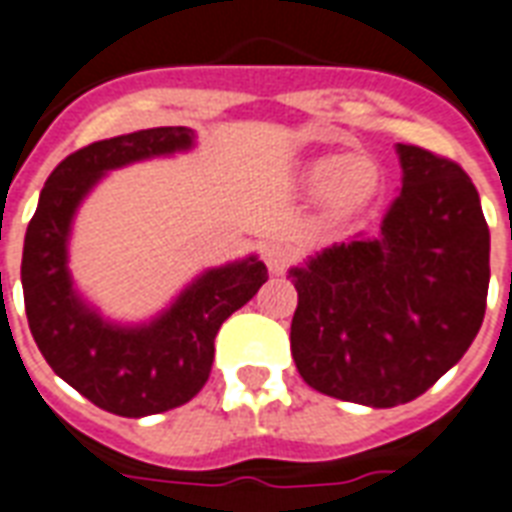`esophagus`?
Segmentation results:
<instances>
[{"label": "esophagus", "instance_id": "34e87169", "mask_svg": "<svg viewBox=\"0 0 512 512\" xmlns=\"http://www.w3.org/2000/svg\"><path fill=\"white\" fill-rule=\"evenodd\" d=\"M261 256H264V264H267L270 272H275V275H283V272L294 264V251L289 245H283V242H270V245H264Z\"/></svg>", "mask_w": 512, "mask_h": 512}]
</instances>
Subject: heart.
Segmentation results:
<instances>
[{"mask_svg": "<svg viewBox=\"0 0 512 512\" xmlns=\"http://www.w3.org/2000/svg\"><path fill=\"white\" fill-rule=\"evenodd\" d=\"M305 185L327 193V201L338 210H352L376 190V166L368 158L352 155H322L308 163L302 174Z\"/></svg>", "mask_w": 512, "mask_h": 512, "instance_id": "b5f03b06", "label": "heart"}]
</instances>
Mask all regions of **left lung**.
Returning <instances> with one entry per match:
<instances>
[{
  "mask_svg": "<svg viewBox=\"0 0 512 512\" xmlns=\"http://www.w3.org/2000/svg\"><path fill=\"white\" fill-rule=\"evenodd\" d=\"M404 185L376 240L333 245L289 272L292 357L313 390L390 409L453 368L486 316L488 223L455 160L398 144Z\"/></svg>",
  "mask_w": 512,
  "mask_h": 512,
  "instance_id": "left-lung-1",
  "label": "left lung"
}]
</instances>
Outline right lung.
Returning <instances> with one entry per match:
<instances>
[{
  "label": "right lung",
  "instance_id": "1",
  "mask_svg": "<svg viewBox=\"0 0 512 512\" xmlns=\"http://www.w3.org/2000/svg\"><path fill=\"white\" fill-rule=\"evenodd\" d=\"M190 144L188 128H149L76 149L51 171L26 229L21 283L37 349L54 374L119 417H147L188 404L210 379L220 324L267 281V267L256 256L204 272L144 327L103 322L73 292L67 234L89 188L108 169Z\"/></svg>",
  "mask_w": 512,
  "mask_h": 512
}]
</instances>
